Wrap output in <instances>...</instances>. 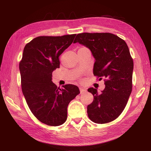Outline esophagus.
Returning a JSON list of instances; mask_svg holds the SVG:
<instances>
[{"instance_id":"esophagus-1","label":"esophagus","mask_w":151,"mask_h":151,"mask_svg":"<svg viewBox=\"0 0 151 151\" xmlns=\"http://www.w3.org/2000/svg\"><path fill=\"white\" fill-rule=\"evenodd\" d=\"M80 93H84V92H86V89H84L83 88H80Z\"/></svg>"}]
</instances>
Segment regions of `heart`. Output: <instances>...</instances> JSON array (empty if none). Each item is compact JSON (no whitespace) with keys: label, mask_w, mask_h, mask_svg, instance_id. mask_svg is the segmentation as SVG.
I'll list each match as a JSON object with an SVG mask.
<instances>
[{"label":"heart","mask_w":151,"mask_h":151,"mask_svg":"<svg viewBox=\"0 0 151 151\" xmlns=\"http://www.w3.org/2000/svg\"><path fill=\"white\" fill-rule=\"evenodd\" d=\"M82 48H83V47H82Z\"/></svg>","instance_id":"b5f03b06"}]
</instances>
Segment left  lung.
<instances>
[{
    "label": "left lung",
    "mask_w": 151,
    "mask_h": 151,
    "mask_svg": "<svg viewBox=\"0 0 151 151\" xmlns=\"http://www.w3.org/2000/svg\"><path fill=\"white\" fill-rule=\"evenodd\" d=\"M74 43H79L90 50L95 63V76L105 78V88L99 93L91 88L93 96L88 106V115L97 124L114 121L124 109L132 90L133 61L124 40L111 33H81L76 35Z\"/></svg>",
    "instance_id": "obj_1"
}]
</instances>
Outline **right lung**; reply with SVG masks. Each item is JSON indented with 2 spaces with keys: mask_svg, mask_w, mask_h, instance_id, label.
<instances>
[{
  "mask_svg": "<svg viewBox=\"0 0 151 151\" xmlns=\"http://www.w3.org/2000/svg\"><path fill=\"white\" fill-rule=\"evenodd\" d=\"M75 36L38 37L23 50L19 63L22 91L31 112L47 125L64 123L69 103L80 93L76 86L66 84L60 89L52 81V71L60 67V55Z\"/></svg>",
  "mask_w": 151,
  "mask_h": 151,
  "instance_id": "add662e5",
  "label": "right lung"
}]
</instances>
